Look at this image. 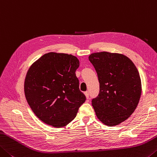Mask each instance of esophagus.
Segmentation results:
<instances>
[{
	"label": "esophagus",
	"instance_id": "34e87169",
	"mask_svg": "<svg viewBox=\"0 0 157 157\" xmlns=\"http://www.w3.org/2000/svg\"><path fill=\"white\" fill-rule=\"evenodd\" d=\"M84 94H85V95H86V98L88 99L89 98V92L88 91H86V92H84Z\"/></svg>",
	"mask_w": 157,
	"mask_h": 157
}]
</instances>
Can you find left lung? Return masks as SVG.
Returning <instances> with one entry per match:
<instances>
[{
    "label": "left lung",
    "mask_w": 157,
    "mask_h": 157,
    "mask_svg": "<svg viewBox=\"0 0 157 157\" xmlns=\"http://www.w3.org/2000/svg\"><path fill=\"white\" fill-rule=\"evenodd\" d=\"M89 60L99 82L98 96L92 100L97 117L107 126L117 125L136 109L141 95V81L137 68L122 54L92 53Z\"/></svg>",
    "instance_id": "obj_1"
}]
</instances>
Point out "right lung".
I'll return each instance as SVG.
<instances>
[{
	"mask_svg": "<svg viewBox=\"0 0 157 157\" xmlns=\"http://www.w3.org/2000/svg\"><path fill=\"white\" fill-rule=\"evenodd\" d=\"M78 67L74 56L54 52L46 53L30 66L25 78V96L43 122L63 127L75 118L86 99L76 76Z\"/></svg>",
	"mask_w": 157,
	"mask_h": 157,
	"instance_id": "obj_1",
	"label": "right lung"
}]
</instances>
